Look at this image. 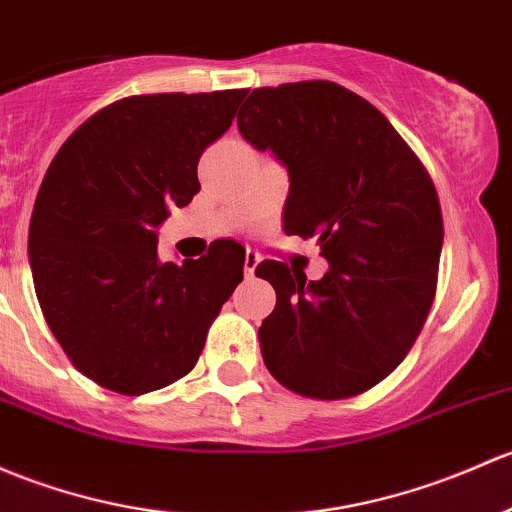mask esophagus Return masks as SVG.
Returning a JSON list of instances; mask_svg holds the SVG:
<instances>
[{
  "label": "esophagus",
  "instance_id": "1",
  "mask_svg": "<svg viewBox=\"0 0 512 512\" xmlns=\"http://www.w3.org/2000/svg\"><path fill=\"white\" fill-rule=\"evenodd\" d=\"M257 265H260V255L255 250H247L245 252V274L247 277H255Z\"/></svg>",
  "mask_w": 512,
  "mask_h": 512
}]
</instances>
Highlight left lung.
Segmentation results:
<instances>
[{"label":"left lung","instance_id":"left-lung-1","mask_svg":"<svg viewBox=\"0 0 512 512\" xmlns=\"http://www.w3.org/2000/svg\"><path fill=\"white\" fill-rule=\"evenodd\" d=\"M238 129L287 166L284 233L319 238V282L265 260L277 292L260 326L267 370L292 392L346 400L385 380L417 341L444 223L437 188L378 107L331 80L257 88Z\"/></svg>","mask_w":512,"mask_h":512}]
</instances>
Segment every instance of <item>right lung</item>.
Wrapping results in <instances>:
<instances>
[{"label":"right lung","mask_w":512,"mask_h":512,"mask_svg":"<svg viewBox=\"0 0 512 512\" xmlns=\"http://www.w3.org/2000/svg\"><path fill=\"white\" fill-rule=\"evenodd\" d=\"M247 90L132 95L102 107L48 166L29 225L46 324L85 378L144 395L191 373L242 282L245 247L161 262L157 228L201 191L198 159Z\"/></svg>","instance_id":"1"}]
</instances>
